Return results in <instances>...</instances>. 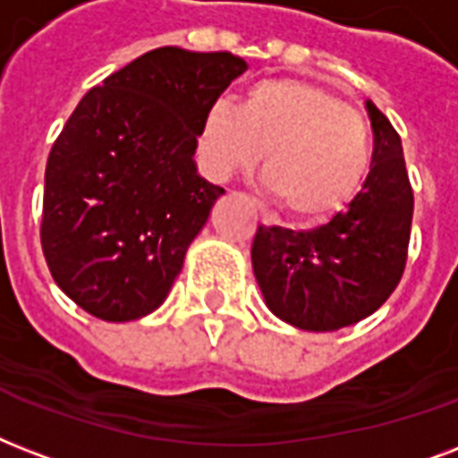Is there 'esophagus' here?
<instances>
[{
	"instance_id": "esophagus-1",
	"label": "esophagus",
	"mask_w": 458,
	"mask_h": 458,
	"mask_svg": "<svg viewBox=\"0 0 458 458\" xmlns=\"http://www.w3.org/2000/svg\"><path fill=\"white\" fill-rule=\"evenodd\" d=\"M258 208H260V219H262V225H272V217H269V215H267V210H265V208H262V205H258Z\"/></svg>"
}]
</instances>
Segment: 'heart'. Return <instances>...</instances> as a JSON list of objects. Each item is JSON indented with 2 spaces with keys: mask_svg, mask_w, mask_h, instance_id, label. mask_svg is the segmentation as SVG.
Masks as SVG:
<instances>
[{
  "mask_svg": "<svg viewBox=\"0 0 458 458\" xmlns=\"http://www.w3.org/2000/svg\"><path fill=\"white\" fill-rule=\"evenodd\" d=\"M267 186L296 219L344 210L363 186L373 136L360 112L339 95L299 78L260 81L239 107L215 102L198 131V150L215 179L260 159Z\"/></svg>",
  "mask_w": 458,
  "mask_h": 458,
  "instance_id": "b5f03b06",
  "label": "heart"
}]
</instances>
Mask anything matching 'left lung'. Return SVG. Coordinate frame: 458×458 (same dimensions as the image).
<instances>
[{"instance_id":"obj_1","label":"left lung","mask_w":458,"mask_h":458,"mask_svg":"<svg viewBox=\"0 0 458 458\" xmlns=\"http://www.w3.org/2000/svg\"><path fill=\"white\" fill-rule=\"evenodd\" d=\"M368 116L373 166L349 210L310 232H255V279L269 310L293 327L332 332L363 320L392 296L406 267L413 189L402 138L373 102Z\"/></svg>"}]
</instances>
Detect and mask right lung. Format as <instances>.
Returning <instances> with one entry per match:
<instances>
[{"label":"right lung","mask_w":458,"mask_h":458,"mask_svg":"<svg viewBox=\"0 0 458 458\" xmlns=\"http://www.w3.org/2000/svg\"><path fill=\"white\" fill-rule=\"evenodd\" d=\"M246 62L159 47L78 102L45 169L40 243L56 286L100 320L162 306L225 189L193 162L205 112Z\"/></svg>","instance_id":"1"}]
</instances>
